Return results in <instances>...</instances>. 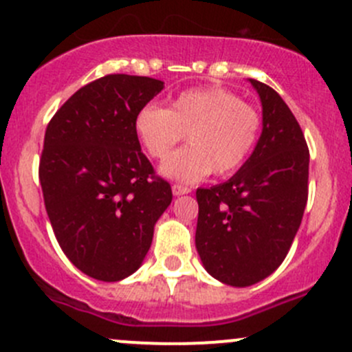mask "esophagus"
Listing matches in <instances>:
<instances>
[{"instance_id":"1","label":"esophagus","mask_w":352,"mask_h":352,"mask_svg":"<svg viewBox=\"0 0 352 352\" xmlns=\"http://www.w3.org/2000/svg\"><path fill=\"white\" fill-rule=\"evenodd\" d=\"M172 192H173V196H184V194H189L190 189H189V187H186V186H179V184H173Z\"/></svg>"}]
</instances>
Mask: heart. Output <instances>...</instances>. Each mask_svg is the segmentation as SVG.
I'll use <instances>...</instances> for the list:
<instances>
[{
  "label": "heart",
  "instance_id": "obj_1",
  "mask_svg": "<svg viewBox=\"0 0 352 352\" xmlns=\"http://www.w3.org/2000/svg\"><path fill=\"white\" fill-rule=\"evenodd\" d=\"M261 113L219 87L192 88L177 95L168 109L148 104L138 110L134 129L148 155L166 158L188 134L190 146L160 166L177 182H199L209 173L230 175L248 160L258 141Z\"/></svg>",
  "mask_w": 352,
  "mask_h": 352
}]
</instances>
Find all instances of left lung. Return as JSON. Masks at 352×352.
<instances>
[{
	"instance_id": "left-lung-1",
	"label": "left lung",
	"mask_w": 352,
	"mask_h": 352,
	"mask_svg": "<svg viewBox=\"0 0 352 352\" xmlns=\"http://www.w3.org/2000/svg\"><path fill=\"white\" fill-rule=\"evenodd\" d=\"M248 81L262 104L261 138L232 179L196 192L199 257L212 278L235 287L283 264L308 199L310 153L300 124L278 91Z\"/></svg>"
}]
</instances>
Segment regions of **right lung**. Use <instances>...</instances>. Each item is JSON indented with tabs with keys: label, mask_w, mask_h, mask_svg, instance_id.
Segmentation results:
<instances>
[{
	"label": "right lung",
	"mask_w": 352,
	"mask_h": 352,
	"mask_svg": "<svg viewBox=\"0 0 352 352\" xmlns=\"http://www.w3.org/2000/svg\"><path fill=\"white\" fill-rule=\"evenodd\" d=\"M163 88L155 78L107 74L67 98L45 129L38 179L49 221L74 267L98 281L141 267L172 202L134 129L138 110Z\"/></svg>",
	"instance_id": "1"
}]
</instances>
